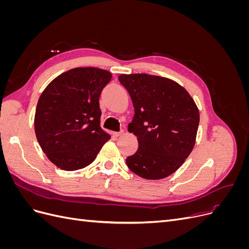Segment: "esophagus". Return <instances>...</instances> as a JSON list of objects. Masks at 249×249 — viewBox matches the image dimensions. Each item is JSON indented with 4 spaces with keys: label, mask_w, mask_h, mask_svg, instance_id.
<instances>
[{
    "label": "esophagus",
    "mask_w": 249,
    "mask_h": 249,
    "mask_svg": "<svg viewBox=\"0 0 249 249\" xmlns=\"http://www.w3.org/2000/svg\"><path fill=\"white\" fill-rule=\"evenodd\" d=\"M122 134H123V132H113V133H112V135H113V136H114V137H119Z\"/></svg>",
    "instance_id": "obj_1"
}]
</instances>
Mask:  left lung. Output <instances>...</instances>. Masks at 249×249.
<instances>
[{
	"label": "left lung",
	"mask_w": 249,
	"mask_h": 249,
	"mask_svg": "<svg viewBox=\"0 0 249 249\" xmlns=\"http://www.w3.org/2000/svg\"><path fill=\"white\" fill-rule=\"evenodd\" d=\"M129 92L135 115L129 132L138 139V149L126 158L134 173L161 179L178 170L192 152L199 112L190 94L177 82L146 73L120 74Z\"/></svg>",
	"instance_id": "8db88e82"
}]
</instances>
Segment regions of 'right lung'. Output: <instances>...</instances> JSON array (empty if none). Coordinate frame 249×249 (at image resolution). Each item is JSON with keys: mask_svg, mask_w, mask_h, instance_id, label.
I'll use <instances>...</instances> for the list:
<instances>
[{"mask_svg": "<svg viewBox=\"0 0 249 249\" xmlns=\"http://www.w3.org/2000/svg\"><path fill=\"white\" fill-rule=\"evenodd\" d=\"M111 78L107 71L78 67L43 90L35 112V134L57 167L73 171L88 166L110 139L101 127L100 95Z\"/></svg>", "mask_w": 249, "mask_h": 249, "instance_id": "obj_1", "label": "right lung"}]
</instances>
